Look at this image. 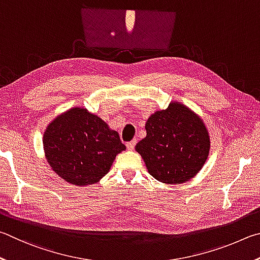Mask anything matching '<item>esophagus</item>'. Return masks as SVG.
I'll return each mask as SVG.
<instances>
[{
	"mask_svg": "<svg viewBox=\"0 0 260 260\" xmlns=\"http://www.w3.org/2000/svg\"><path fill=\"white\" fill-rule=\"evenodd\" d=\"M136 143H137V140H136V139L131 140V142H129V143H126V148L130 149V151H133V149L136 146Z\"/></svg>",
	"mask_w": 260,
	"mask_h": 260,
	"instance_id": "obj_1",
	"label": "esophagus"
}]
</instances>
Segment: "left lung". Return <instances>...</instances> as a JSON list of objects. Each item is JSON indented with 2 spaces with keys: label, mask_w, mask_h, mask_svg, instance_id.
<instances>
[{
  "label": "left lung",
  "mask_w": 260,
  "mask_h": 260,
  "mask_svg": "<svg viewBox=\"0 0 260 260\" xmlns=\"http://www.w3.org/2000/svg\"><path fill=\"white\" fill-rule=\"evenodd\" d=\"M146 137L136 145L151 176L165 184H183L202 169L210 137L201 117L178 102L148 117Z\"/></svg>",
  "instance_id": "1"
}]
</instances>
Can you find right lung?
Segmentation results:
<instances>
[{
	"mask_svg": "<svg viewBox=\"0 0 260 260\" xmlns=\"http://www.w3.org/2000/svg\"><path fill=\"white\" fill-rule=\"evenodd\" d=\"M43 148L48 163L59 177L70 184L86 186L108 174L125 146L116 131L99 116L74 107L47 126Z\"/></svg>",
	"mask_w": 260,
	"mask_h": 260,
	"instance_id": "1",
	"label": "right lung"
}]
</instances>
